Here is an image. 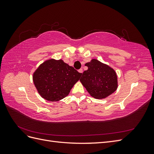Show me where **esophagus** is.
Wrapping results in <instances>:
<instances>
[{
    "label": "esophagus",
    "mask_w": 154,
    "mask_h": 154,
    "mask_svg": "<svg viewBox=\"0 0 154 154\" xmlns=\"http://www.w3.org/2000/svg\"><path fill=\"white\" fill-rule=\"evenodd\" d=\"M78 72H80V73H83V69H79V70H78Z\"/></svg>",
    "instance_id": "1"
}]
</instances>
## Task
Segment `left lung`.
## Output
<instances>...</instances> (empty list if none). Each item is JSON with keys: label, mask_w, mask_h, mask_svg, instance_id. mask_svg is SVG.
I'll return each instance as SVG.
<instances>
[{"label": "left lung", "mask_w": 154, "mask_h": 154, "mask_svg": "<svg viewBox=\"0 0 154 154\" xmlns=\"http://www.w3.org/2000/svg\"><path fill=\"white\" fill-rule=\"evenodd\" d=\"M88 69L80 81L90 95L96 99H104L118 88V76L114 70L96 59L86 63Z\"/></svg>", "instance_id": "left-lung-1"}]
</instances>
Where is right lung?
<instances>
[{"label": "right lung", "instance_id": "1", "mask_svg": "<svg viewBox=\"0 0 154 154\" xmlns=\"http://www.w3.org/2000/svg\"><path fill=\"white\" fill-rule=\"evenodd\" d=\"M82 74L62 60L50 59L40 65L33 73L32 80L44 99L57 101L69 94Z\"/></svg>", "mask_w": 154, "mask_h": 154}]
</instances>
